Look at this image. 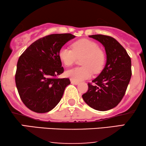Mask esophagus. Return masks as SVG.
Here are the masks:
<instances>
[{
  "label": "esophagus",
  "mask_w": 146,
  "mask_h": 146,
  "mask_svg": "<svg viewBox=\"0 0 146 146\" xmlns=\"http://www.w3.org/2000/svg\"><path fill=\"white\" fill-rule=\"evenodd\" d=\"M70 82H71V83L72 84H75V85H77V84H78V82H77V81H75V80H70Z\"/></svg>",
  "instance_id": "esophagus-1"
}]
</instances>
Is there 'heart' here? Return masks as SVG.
Instances as JSON below:
<instances>
[{
  "label": "heart",
  "mask_w": 146,
  "mask_h": 146,
  "mask_svg": "<svg viewBox=\"0 0 146 146\" xmlns=\"http://www.w3.org/2000/svg\"><path fill=\"white\" fill-rule=\"evenodd\" d=\"M72 50L62 47L58 52V56L66 66H70L77 58H80L81 67L66 72V75L75 81L89 78L92 72L98 74L102 70L106 57L104 52L96 42L88 39H80L72 44Z\"/></svg>",
  "instance_id": "heart-1"
}]
</instances>
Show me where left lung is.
I'll use <instances>...</instances> for the list:
<instances>
[{"mask_svg":"<svg viewBox=\"0 0 146 146\" xmlns=\"http://www.w3.org/2000/svg\"><path fill=\"white\" fill-rule=\"evenodd\" d=\"M105 48L107 61L100 75L88 83L82 98L90 107L99 111L115 108L122 100L131 76V58L124 48L113 38L90 35Z\"/></svg>","mask_w":146,"mask_h":146,"instance_id":"8db88e82","label":"left lung"}]
</instances>
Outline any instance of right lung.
<instances>
[{
	"instance_id": "obj_1",
	"label": "right lung",
	"mask_w": 146,
	"mask_h": 146,
	"mask_svg": "<svg viewBox=\"0 0 146 146\" xmlns=\"http://www.w3.org/2000/svg\"><path fill=\"white\" fill-rule=\"evenodd\" d=\"M72 34H53L31 44L19 57L15 82L20 98L26 106L37 113H46L56 106L62 97L69 78H58L63 73L60 49Z\"/></svg>"
}]
</instances>
